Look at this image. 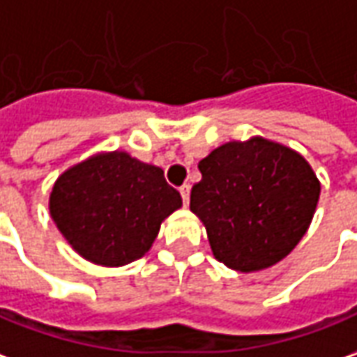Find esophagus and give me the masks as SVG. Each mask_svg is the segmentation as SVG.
Listing matches in <instances>:
<instances>
[{
  "mask_svg": "<svg viewBox=\"0 0 357 357\" xmlns=\"http://www.w3.org/2000/svg\"><path fill=\"white\" fill-rule=\"evenodd\" d=\"M181 196H183L184 206H188V202H190V186L188 184L181 186Z\"/></svg>",
  "mask_w": 357,
  "mask_h": 357,
  "instance_id": "34e87169",
  "label": "esophagus"
}]
</instances>
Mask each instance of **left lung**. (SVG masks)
Returning <instances> with one entry per match:
<instances>
[{"label": "left lung", "instance_id": "8db88e82", "mask_svg": "<svg viewBox=\"0 0 357 357\" xmlns=\"http://www.w3.org/2000/svg\"><path fill=\"white\" fill-rule=\"evenodd\" d=\"M190 210L211 252L243 274L274 266L296 249L313 221L321 183L296 149L262 136L227 142L198 163Z\"/></svg>", "mask_w": 357, "mask_h": 357}]
</instances>
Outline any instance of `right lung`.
<instances>
[{
  "label": "right lung",
  "mask_w": 357,
  "mask_h": 357,
  "mask_svg": "<svg viewBox=\"0 0 357 357\" xmlns=\"http://www.w3.org/2000/svg\"><path fill=\"white\" fill-rule=\"evenodd\" d=\"M181 194L163 169L126 151H100L56 178L48 210L79 257L97 266H126L151 249Z\"/></svg>",
  "instance_id": "obj_1"
}]
</instances>
